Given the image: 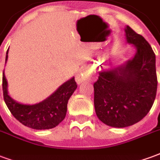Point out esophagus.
I'll list each match as a JSON object with an SVG mask.
<instances>
[{
  "label": "esophagus",
  "instance_id": "esophagus-1",
  "mask_svg": "<svg viewBox=\"0 0 160 160\" xmlns=\"http://www.w3.org/2000/svg\"><path fill=\"white\" fill-rule=\"evenodd\" d=\"M81 80H82V78H81V77H80V76L77 77V81H78L79 83H80V81H81Z\"/></svg>",
  "mask_w": 160,
  "mask_h": 160
}]
</instances>
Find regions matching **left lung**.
Returning <instances> with one entry per match:
<instances>
[{
	"mask_svg": "<svg viewBox=\"0 0 160 160\" xmlns=\"http://www.w3.org/2000/svg\"><path fill=\"white\" fill-rule=\"evenodd\" d=\"M128 43L135 49L133 58L99 72L94 83V107L98 119L108 126L125 128L140 122L153 104L157 92L155 54L143 37L128 26Z\"/></svg>",
	"mask_w": 160,
	"mask_h": 160,
	"instance_id": "left-lung-1",
	"label": "left lung"
}]
</instances>
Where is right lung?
<instances>
[{
	"mask_svg": "<svg viewBox=\"0 0 160 160\" xmlns=\"http://www.w3.org/2000/svg\"><path fill=\"white\" fill-rule=\"evenodd\" d=\"M8 49L7 51L6 62L8 57ZM76 88L77 84L73 77L38 104H20L10 97L4 72L2 75L3 98L8 110L19 122L33 129H49L56 127L66 117L68 102Z\"/></svg>",
	"mask_w": 160,
	"mask_h": 160,
	"instance_id": "1",
	"label": "right lung"
}]
</instances>
